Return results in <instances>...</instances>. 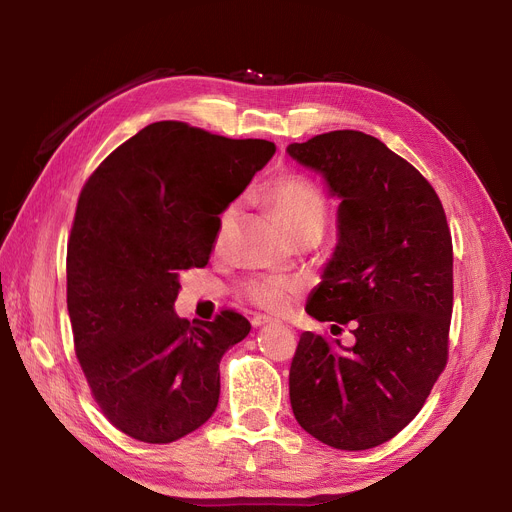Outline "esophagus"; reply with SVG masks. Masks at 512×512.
I'll use <instances>...</instances> for the list:
<instances>
[{
    "label": "esophagus",
    "mask_w": 512,
    "mask_h": 512,
    "mask_svg": "<svg viewBox=\"0 0 512 512\" xmlns=\"http://www.w3.org/2000/svg\"><path fill=\"white\" fill-rule=\"evenodd\" d=\"M265 324H271V318H265V316H256V318H252V327H254V329L265 327Z\"/></svg>",
    "instance_id": "34e87169"
}]
</instances>
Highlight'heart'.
<instances>
[{
    "label": "heart",
    "instance_id": "b5f03b06",
    "mask_svg": "<svg viewBox=\"0 0 512 512\" xmlns=\"http://www.w3.org/2000/svg\"><path fill=\"white\" fill-rule=\"evenodd\" d=\"M269 203L273 209L280 213V218L284 224L290 228L294 237L303 232L309 226H324V220H327V198H324L322 190L316 183H312L305 177L299 175H290L277 179L271 183V188L267 192ZM239 218V205L232 203L228 205L220 220H218V235H215V245L222 247L228 243L230 235L235 232ZM245 299L254 303L256 307L265 309L269 314H284L292 307L294 297L299 294V284L286 280V277H252L241 286Z\"/></svg>",
    "mask_w": 512,
    "mask_h": 512
}]
</instances>
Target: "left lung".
<instances>
[{"mask_svg":"<svg viewBox=\"0 0 512 512\" xmlns=\"http://www.w3.org/2000/svg\"><path fill=\"white\" fill-rule=\"evenodd\" d=\"M286 151L339 198L335 252L305 312L354 335L352 346L301 335L290 406L309 436L365 451L412 421L446 365L451 230L429 181L374 136L335 130Z\"/></svg>","mask_w":512,"mask_h":512,"instance_id":"1","label":"left lung"}]
</instances>
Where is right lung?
I'll return each instance as SVG.
<instances>
[{"label": "right lung", "mask_w": 512, "mask_h": 512, "mask_svg": "<svg viewBox=\"0 0 512 512\" xmlns=\"http://www.w3.org/2000/svg\"><path fill=\"white\" fill-rule=\"evenodd\" d=\"M273 153L158 121L83 185L66 262L74 350L104 416L134 440L175 442L218 408L222 356L252 327L232 309L179 318V275L207 265L220 213Z\"/></svg>", "instance_id": "obj_1"}]
</instances>
